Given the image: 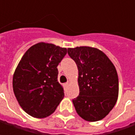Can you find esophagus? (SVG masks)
<instances>
[{
    "label": "esophagus",
    "instance_id": "obj_1",
    "mask_svg": "<svg viewBox=\"0 0 135 135\" xmlns=\"http://www.w3.org/2000/svg\"><path fill=\"white\" fill-rule=\"evenodd\" d=\"M63 86H64V88L66 89L68 87V83H65V84H63Z\"/></svg>",
    "mask_w": 135,
    "mask_h": 135
}]
</instances>
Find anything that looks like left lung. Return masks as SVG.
I'll list each match as a JSON object with an SVG mask.
<instances>
[{
  "label": "left lung",
  "instance_id": "left-lung-1",
  "mask_svg": "<svg viewBox=\"0 0 135 135\" xmlns=\"http://www.w3.org/2000/svg\"><path fill=\"white\" fill-rule=\"evenodd\" d=\"M68 53L79 71L80 94L73 99L76 111L86 121H99L108 115L117 101L119 80L116 68L97 48H68Z\"/></svg>",
  "mask_w": 135,
  "mask_h": 135
}]
</instances>
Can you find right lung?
I'll list each match as a JSON object with an SVG mask.
<instances>
[{"label":"right lung","mask_w":135,"mask_h":135,"mask_svg":"<svg viewBox=\"0 0 135 135\" xmlns=\"http://www.w3.org/2000/svg\"><path fill=\"white\" fill-rule=\"evenodd\" d=\"M67 52L66 48L40 42L22 57L13 74V89L20 107L30 116L49 117L63 99L57 66Z\"/></svg>","instance_id":"1"}]
</instances>
